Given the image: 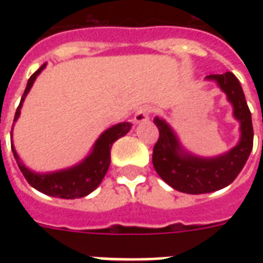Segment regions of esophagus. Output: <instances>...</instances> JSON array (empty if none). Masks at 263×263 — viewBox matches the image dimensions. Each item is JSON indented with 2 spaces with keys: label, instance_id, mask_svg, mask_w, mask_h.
Masks as SVG:
<instances>
[{
  "label": "esophagus",
  "instance_id": "obj_1",
  "mask_svg": "<svg viewBox=\"0 0 263 263\" xmlns=\"http://www.w3.org/2000/svg\"><path fill=\"white\" fill-rule=\"evenodd\" d=\"M152 112V109L151 107H141V108L138 109L135 115H134V121L137 122V124H141V122H146L149 120V115Z\"/></svg>",
  "mask_w": 263,
  "mask_h": 263
}]
</instances>
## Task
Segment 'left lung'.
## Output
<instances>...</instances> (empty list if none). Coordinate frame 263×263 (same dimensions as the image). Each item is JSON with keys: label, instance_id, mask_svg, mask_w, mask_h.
<instances>
[{"label": "left lung", "instance_id": "obj_1", "mask_svg": "<svg viewBox=\"0 0 263 263\" xmlns=\"http://www.w3.org/2000/svg\"><path fill=\"white\" fill-rule=\"evenodd\" d=\"M207 80L215 81L232 104L234 117L239 121V142L227 154L215 158H200L182 148L176 134L159 117L154 122L159 129V139L155 143L152 163L156 173L169 186L187 194L217 192L231 184L242 171L254 145V128L242 87L231 71L224 74H210Z\"/></svg>", "mask_w": 263, "mask_h": 263}]
</instances>
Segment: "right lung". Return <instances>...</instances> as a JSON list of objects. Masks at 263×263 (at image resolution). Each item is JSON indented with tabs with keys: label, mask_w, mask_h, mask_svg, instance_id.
I'll use <instances>...</instances> for the list:
<instances>
[{
	"label": "right lung",
	"mask_w": 263,
	"mask_h": 263,
	"mask_svg": "<svg viewBox=\"0 0 263 263\" xmlns=\"http://www.w3.org/2000/svg\"><path fill=\"white\" fill-rule=\"evenodd\" d=\"M45 67H46V65H42L29 77L25 91L22 94L21 103L16 108V112H15L14 122L20 117L22 103L25 100L26 94L31 90L33 81L36 80L39 73ZM131 122H121V124L111 126L100 135V138L92 146L91 154L88 155L83 162L73 166V167L65 169V171L52 172V173H35V172L29 171L21 162L12 142H11V148H12V154H14V158L20 166L22 175L25 176L26 182L29 183L32 187L39 190L41 193L52 196V197L80 198L90 194L92 190H96L100 186V183H101L109 167V162H111L109 151H111L112 143L117 139H120L121 137L126 135L131 129ZM11 135H12V131H11Z\"/></svg>",
	"instance_id": "obj_1"
}]
</instances>
